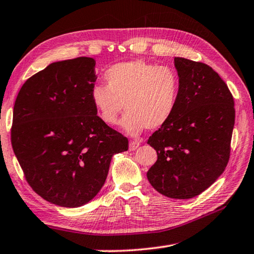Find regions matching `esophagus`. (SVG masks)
<instances>
[{
    "label": "esophagus",
    "mask_w": 254,
    "mask_h": 254,
    "mask_svg": "<svg viewBox=\"0 0 254 254\" xmlns=\"http://www.w3.org/2000/svg\"><path fill=\"white\" fill-rule=\"evenodd\" d=\"M139 145H140L139 141H131L130 143H128V150L134 151L137 149V147H139Z\"/></svg>",
    "instance_id": "esophagus-1"
}]
</instances>
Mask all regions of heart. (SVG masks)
<instances>
[{
	"label": "heart",
	"instance_id": "b5f03b06",
	"mask_svg": "<svg viewBox=\"0 0 254 254\" xmlns=\"http://www.w3.org/2000/svg\"><path fill=\"white\" fill-rule=\"evenodd\" d=\"M104 79L107 85H94L90 98L98 117L108 126L117 124L126 109L121 127L137 135L145 128L163 127L175 113L180 79L172 67L134 60L110 66Z\"/></svg>",
	"mask_w": 254,
	"mask_h": 254
}]
</instances>
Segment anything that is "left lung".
I'll list each match as a JSON object with an SVG mask.
<instances>
[{"label": "left lung", "mask_w": 254, "mask_h": 254, "mask_svg": "<svg viewBox=\"0 0 254 254\" xmlns=\"http://www.w3.org/2000/svg\"><path fill=\"white\" fill-rule=\"evenodd\" d=\"M174 66L178 107L147 140L158 160L146 177L161 194L184 200L199 195L223 173L236 111L231 92L213 68L184 58H174Z\"/></svg>", "instance_id": "1"}]
</instances>
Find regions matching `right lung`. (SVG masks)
<instances>
[{
    "label": "right lung",
    "mask_w": 254,
    "mask_h": 254,
    "mask_svg": "<svg viewBox=\"0 0 254 254\" xmlns=\"http://www.w3.org/2000/svg\"><path fill=\"white\" fill-rule=\"evenodd\" d=\"M95 60L51 63L23 84L13 110L11 141L31 188L44 200L79 207L98 194L126 136L101 121L90 93Z\"/></svg>",
    "instance_id": "right-lung-1"
}]
</instances>
